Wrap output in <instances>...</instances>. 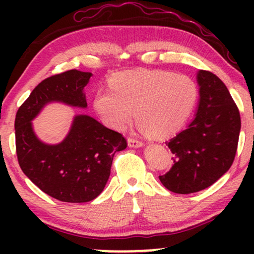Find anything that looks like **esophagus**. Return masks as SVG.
I'll list each match as a JSON object with an SVG mask.
<instances>
[{
  "label": "esophagus",
  "instance_id": "34e87169",
  "mask_svg": "<svg viewBox=\"0 0 254 254\" xmlns=\"http://www.w3.org/2000/svg\"><path fill=\"white\" fill-rule=\"evenodd\" d=\"M127 144H129V147L131 148H139L143 145V142L139 141V139L137 138H133V137H129V138H127Z\"/></svg>",
  "mask_w": 254,
  "mask_h": 254
}]
</instances>
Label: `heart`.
Returning a JSON list of instances; mask_svg holds the SVG:
<instances>
[{"label":"heart","instance_id":"b5f03b06","mask_svg":"<svg viewBox=\"0 0 254 254\" xmlns=\"http://www.w3.org/2000/svg\"><path fill=\"white\" fill-rule=\"evenodd\" d=\"M198 98L196 82L167 70H129L111 80V90H98L94 109L101 121L124 130L135 117L148 136L166 138L190 117Z\"/></svg>","mask_w":254,"mask_h":254}]
</instances>
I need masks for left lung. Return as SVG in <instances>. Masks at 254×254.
<instances>
[{
	"mask_svg": "<svg viewBox=\"0 0 254 254\" xmlns=\"http://www.w3.org/2000/svg\"><path fill=\"white\" fill-rule=\"evenodd\" d=\"M199 103L188 129L167 142L173 166L160 182L174 193L209 188L229 170L238 149L241 119L228 88L216 75L199 70Z\"/></svg>",
	"mask_w": 254,
	"mask_h": 254,
	"instance_id": "obj_1",
	"label": "left lung"
}]
</instances>
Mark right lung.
<instances>
[{
	"mask_svg": "<svg viewBox=\"0 0 254 254\" xmlns=\"http://www.w3.org/2000/svg\"><path fill=\"white\" fill-rule=\"evenodd\" d=\"M92 72L72 69L43 80L19 107L15 117V145L20 167L34 185L52 198L86 203L104 190L117 151L127 148L122 133L107 129L94 118L75 116L70 131L58 144L40 141L32 121L46 104L60 101L86 109L83 89Z\"/></svg>",
	"mask_w": 254,
	"mask_h": 254,
	"instance_id": "1",
	"label": "right lung"
}]
</instances>
